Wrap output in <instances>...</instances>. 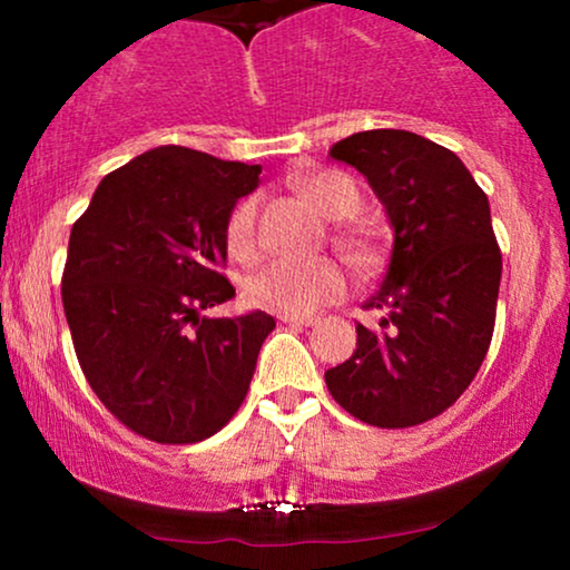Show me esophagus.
<instances>
[{"mask_svg":"<svg viewBox=\"0 0 570 570\" xmlns=\"http://www.w3.org/2000/svg\"><path fill=\"white\" fill-rule=\"evenodd\" d=\"M281 322L292 324V326H313V324H318V318L316 316H292V313H284V316H281Z\"/></svg>","mask_w":570,"mask_h":570,"instance_id":"obj_1","label":"esophagus"}]
</instances>
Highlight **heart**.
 <instances>
[{
  "label": "heart",
  "instance_id": "1",
  "mask_svg": "<svg viewBox=\"0 0 570 570\" xmlns=\"http://www.w3.org/2000/svg\"><path fill=\"white\" fill-rule=\"evenodd\" d=\"M324 217L348 219L362 206V195L345 174L340 171H307L297 174L292 181ZM259 198L246 195L233 206L225 219V246L227 254L240 265H254L263 257V240H259ZM337 246L356 265H370L375 259V246L367 235L345 230L337 235ZM345 292V276L332 259H311V263H273L257 273L246 284V299L252 305L265 307L273 313H305L335 303Z\"/></svg>",
  "mask_w": 570,
  "mask_h": 570
}]
</instances>
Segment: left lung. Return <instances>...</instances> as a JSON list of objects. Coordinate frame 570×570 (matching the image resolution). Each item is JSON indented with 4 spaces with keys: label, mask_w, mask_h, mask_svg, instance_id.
Returning <instances> with one entry per match:
<instances>
[{
    "label": "left lung",
    "mask_w": 570,
    "mask_h": 570,
    "mask_svg": "<svg viewBox=\"0 0 570 570\" xmlns=\"http://www.w3.org/2000/svg\"><path fill=\"white\" fill-rule=\"evenodd\" d=\"M330 155L367 176L394 248L364 305L385 311L381 326H356V351L324 372L326 389L370 426H417L455 404L493 340L501 248L488 195L455 153L410 130H362Z\"/></svg>",
    "instance_id": "1"
}]
</instances>
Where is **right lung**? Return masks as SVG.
Here are the masks:
<instances>
[{
  "label": "right lung",
  "instance_id": "1",
  "mask_svg": "<svg viewBox=\"0 0 570 570\" xmlns=\"http://www.w3.org/2000/svg\"><path fill=\"white\" fill-rule=\"evenodd\" d=\"M263 166L149 149L96 187L75 222L61 297L85 381L122 426L160 444L217 434L244 404L265 311L208 318L235 297L225 219Z\"/></svg>",
  "mask_w": 570,
  "mask_h": 570
}]
</instances>
